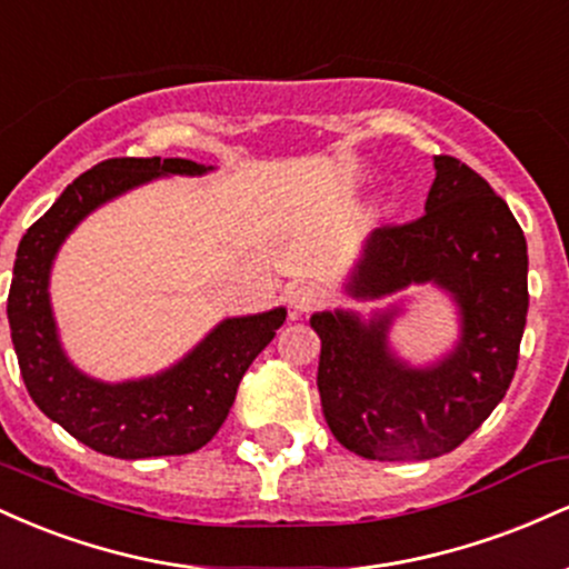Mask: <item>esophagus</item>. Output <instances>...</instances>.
Returning <instances> with one entry per match:
<instances>
[{
	"label": "esophagus",
	"mask_w": 569,
	"mask_h": 569,
	"mask_svg": "<svg viewBox=\"0 0 569 569\" xmlns=\"http://www.w3.org/2000/svg\"><path fill=\"white\" fill-rule=\"evenodd\" d=\"M289 305L293 307V312H310L316 307L326 305V291L316 283H302L293 286L289 291Z\"/></svg>",
	"instance_id": "1"
}]
</instances>
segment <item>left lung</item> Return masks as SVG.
<instances>
[{
    "label": "left lung",
    "instance_id": "left-lung-1",
    "mask_svg": "<svg viewBox=\"0 0 569 569\" xmlns=\"http://www.w3.org/2000/svg\"><path fill=\"white\" fill-rule=\"evenodd\" d=\"M426 213L369 234L345 286L382 299L409 286L447 291L460 316L452 352L409 367L390 350L401 307L316 312L318 390L335 439L367 460H430L452 452L506 396L527 323V240L506 200L449 154L433 158Z\"/></svg>",
    "mask_w": 569,
    "mask_h": 569
}]
</instances>
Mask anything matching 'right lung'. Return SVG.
I'll return each mask as SVG.
<instances>
[{
	"label": "right lung",
	"instance_id": "add662e5",
	"mask_svg": "<svg viewBox=\"0 0 569 569\" xmlns=\"http://www.w3.org/2000/svg\"><path fill=\"white\" fill-rule=\"evenodd\" d=\"M211 166L181 158H114L77 176L21 238L12 267L8 321L26 390L50 420L101 455H189L217 436L253 358L286 321V307L227 318L200 345L154 377L101 382L69 361L50 307L58 248L103 202L158 176H200Z\"/></svg>",
	"mask_w": 569,
	"mask_h": 569
}]
</instances>
